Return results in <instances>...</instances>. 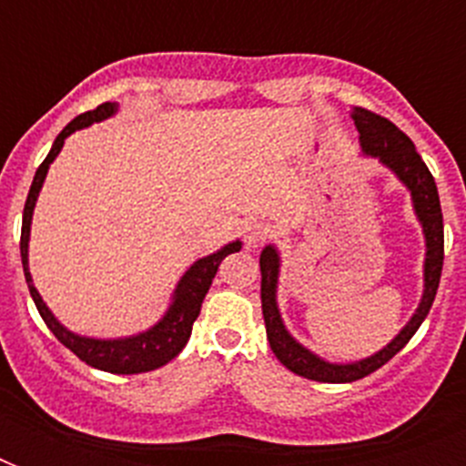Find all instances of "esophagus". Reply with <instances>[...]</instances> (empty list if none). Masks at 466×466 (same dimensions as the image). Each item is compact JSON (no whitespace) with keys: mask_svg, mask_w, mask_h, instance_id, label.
Masks as SVG:
<instances>
[{"mask_svg":"<svg viewBox=\"0 0 466 466\" xmlns=\"http://www.w3.org/2000/svg\"><path fill=\"white\" fill-rule=\"evenodd\" d=\"M266 237H268V227L261 225V222H248L244 227V239H247L248 247H258L261 241H266Z\"/></svg>","mask_w":466,"mask_h":466,"instance_id":"34e87169","label":"esophagus"}]
</instances>
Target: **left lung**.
Here are the masks:
<instances>
[{"mask_svg": "<svg viewBox=\"0 0 466 466\" xmlns=\"http://www.w3.org/2000/svg\"><path fill=\"white\" fill-rule=\"evenodd\" d=\"M353 120L358 133H360L362 149L372 157H380L382 164L394 171L401 181L409 186L413 198V208L419 215L423 232H426V292L420 299V307L416 309L413 319L404 326V331L391 340L390 346L382 348L368 360L350 362V365H331V362L319 360L317 355H311L307 348H302L290 333L285 331L280 314L276 305V285H278V254L273 247H266L261 254V309L263 321H266V336H268L270 350L283 362L285 368L299 377L314 380V382H355L362 377L372 375L384 362H390L401 348L411 340V336L419 331L423 319L433 307L435 292L441 285L442 258H445V232H442V210L441 198H438V186H435L433 174L428 171L426 161L413 147L409 135L401 133L391 120L377 116L355 106Z\"/></svg>", "mask_w": 466, "mask_h": 466, "instance_id": "obj_1", "label": "left lung"}]
</instances>
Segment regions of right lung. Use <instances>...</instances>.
<instances>
[{"label": "right lung", "instance_id": "1", "mask_svg": "<svg viewBox=\"0 0 466 466\" xmlns=\"http://www.w3.org/2000/svg\"><path fill=\"white\" fill-rule=\"evenodd\" d=\"M113 111H116V104L96 106L94 111H86L82 113V116H76V118L72 120V123H67L65 130L55 137L53 149H50V155L43 159V164L38 167L35 176H33L31 190H28V198H25L24 222H21V261H24V276L25 283H28V290H31L33 302L38 307L40 317H43V321L47 324V329L55 333V339L60 340L62 346H67L79 360L91 365V368L104 370V372H113V375H137V372H149V370L161 368V365H167L168 360H174L176 355L181 353L183 346L188 343L190 331H193V321H196L198 314H200V307H203L205 295L210 290L212 278L218 273V266L222 263V258H225L227 254L239 251L241 244L239 241L227 244V247L222 248V251H218V254L205 256V258L193 263V266L186 270V276L181 278V283H178L174 305L168 307L167 317L161 319L155 329H149V331L140 333V336L120 340L82 339V336H75V333H69L65 326L57 324V319H55L53 314H50V309L43 305L38 290L33 288L31 273H28V232H31L33 205H35L38 190L47 174V167H50V161L57 157V152H60L62 145H65V137L75 133V130H82V127L96 123V120L108 118Z\"/></svg>", "mask_w": 466, "mask_h": 466}]
</instances>
